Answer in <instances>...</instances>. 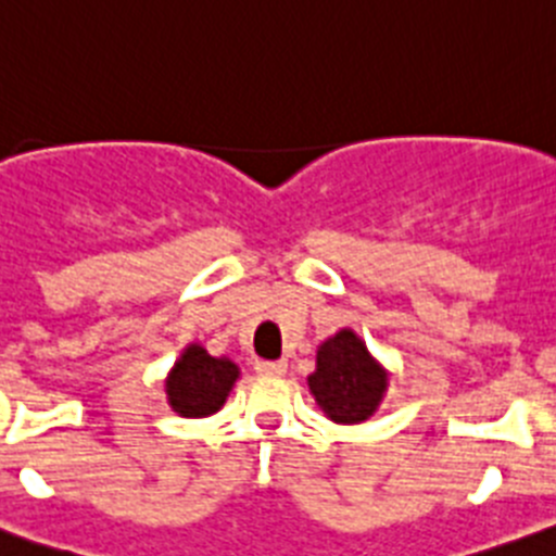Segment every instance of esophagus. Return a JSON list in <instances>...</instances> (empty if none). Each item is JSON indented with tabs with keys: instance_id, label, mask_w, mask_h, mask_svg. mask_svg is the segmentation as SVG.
I'll return each mask as SVG.
<instances>
[{
	"instance_id": "esophagus-1",
	"label": "esophagus",
	"mask_w": 556,
	"mask_h": 556,
	"mask_svg": "<svg viewBox=\"0 0 556 556\" xmlns=\"http://www.w3.org/2000/svg\"><path fill=\"white\" fill-rule=\"evenodd\" d=\"M256 371L258 374H273V377H278V374L287 371V363H283V361H258Z\"/></svg>"
}]
</instances>
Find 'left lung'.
I'll return each instance as SVG.
<instances>
[{
    "label": "left lung",
    "mask_w": 556,
    "mask_h": 556,
    "mask_svg": "<svg viewBox=\"0 0 556 556\" xmlns=\"http://www.w3.org/2000/svg\"><path fill=\"white\" fill-rule=\"evenodd\" d=\"M308 388L330 420L363 422L377 412L388 374L374 363L361 338L341 330L316 352V371L308 377Z\"/></svg>",
    "instance_id": "obj_1"
}]
</instances>
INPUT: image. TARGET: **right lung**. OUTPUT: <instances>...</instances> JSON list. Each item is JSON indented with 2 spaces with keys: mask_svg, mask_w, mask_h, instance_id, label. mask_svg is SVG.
I'll list each match as a JSON object with an SVG mask.
<instances>
[{
  "mask_svg": "<svg viewBox=\"0 0 556 556\" xmlns=\"http://www.w3.org/2000/svg\"><path fill=\"white\" fill-rule=\"evenodd\" d=\"M240 377L237 366L226 357H210L202 346L182 352L166 382L168 404L182 417H207L224 406L231 384Z\"/></svg>",
  "mask_w": 556,
  "mask_h": 556,
  "instance_id": "right-lung-1",
  "label": "right lung"
}]
</instances>
